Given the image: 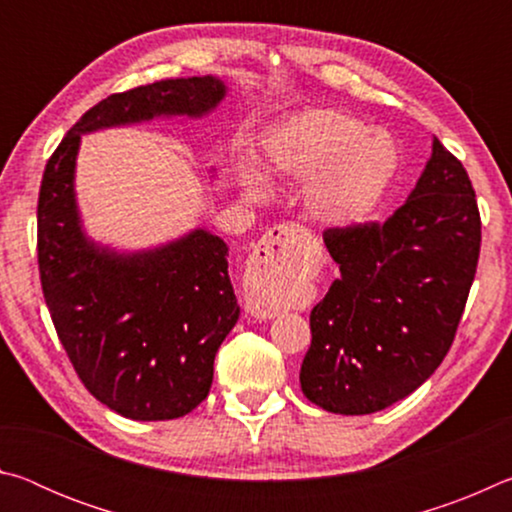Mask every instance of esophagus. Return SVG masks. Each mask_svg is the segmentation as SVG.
<instances>
[{
  "label": "esophagus",
  "instance_id": "34e87169",
  "mask_svg": "<svg viewBox=\"0 0 512 512\" xmlns=\"http://www.w3.org/2000/svg\"><path fill=\"white\" fill-rule=\"evenodd\" d=\"M307 232L296 223H284L259 239L246 268V309L259 320L280 311V298L300 266Z\"/></svg>",
  "mask_w": 512,
  "mask_h": 512
}]
</instances>
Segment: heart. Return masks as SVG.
I'll return each instance as SVG.
<instances>
[{
  "mask_svg": "<svg viewBox=\"0 0 512 512\" xmlns=\"http://www.w3.org/2000/svg\"><path fill=\"white\" fill-rule=\"evenodd\" d=\"M266 171L307 183L302 207L323 228L368 223L395 183L400 153L391 137L334 108L284 117L264 135ZM237 183L248 201H264L268 183L250 160L239 162Z\"/></svg>",
  "mask_w": 512,
  "mask_h": 512,
  "instance_id": "b5f03b06",
  "label": "heart"
}]
</instances>
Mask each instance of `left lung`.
Segmentation results:
<instances>
[{"label": "left lung", "instance_id": "1", "mask_svg": "<svg viewBox=\"0 0 512 512\" xmlns=\"http://www.w3.org/2000/svg\"><path fill=\"white\" fill-rule=\"evenodd\" d=\"M323 239L341 275L311 309L300 386L329 413L368 415L420 388L452 348L481 248L467 171L433 137L400 210Z\"/></svg>", "mask_w": 512, "mask_h": 512}]
</instances>
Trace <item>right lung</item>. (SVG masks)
Listing matches in <instances>:
<instances>
[{
	"label": "right lung",
	"mask_w": 512,
	"mask_h": 512,
	"mask_svg": "<svg viewBox=\"0 0 512 512\" xmlns=\"http://www.w3.org/2000/svg\"><path fill=\"white\" fill-rule=\"evenodd\" d=\"M225 97L228 85L212 74L110 94L69 128L42 176L38 264L51 320L85 388L124 418H183L205 400L239 302L228 244L207 228L140 250L88 235L76 198L81 140L153 119H203Z\"/></svg>",
	"instance_id": "1"
}]
</instances>
